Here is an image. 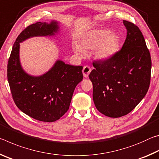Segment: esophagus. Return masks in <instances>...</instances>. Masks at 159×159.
<instances>
[{
	"label": "esophagus",
	"instance_id": "1",
	"mask_svg": "<svg viewBox=\"0 0 159 159\" xmlns=\"http://www.w3.org/2000/svg\"><path fill=\"white\" fill-rule=\"evenodd\" d=\"M91 71V69L89 66H85L83 69V76L87 78L89 76V74Z\"/></svg>",
	"mask_w": 159,
	"mask_h": 159
}]
</instances>
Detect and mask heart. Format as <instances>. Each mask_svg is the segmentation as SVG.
<instances>
[{
	"mask_svg": "<svg viewBox=\"0 0 159 159\" xmlns=\"http://www.w3.org/2000/svg\"><path fill=\"white\" fill-rule=\"evenodd\" d=\"M118 46L119 40L116 35L103 29H94L83 35L79 45H73V50L76 55L83 57L85 51L95 49L94 55L97 60L106 61L115 55Z\"/></svg>",
	"mask_w": 159,
	"mask_h": 159,
	"instance_id": "1",
	"label": "heart"
}]
</instances>
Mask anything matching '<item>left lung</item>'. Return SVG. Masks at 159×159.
Listing matches in <instances>:
<instances>
[{"label": "left lung", "instance_id": "obj_1", "mask_svg": "<svg viewBox=\"0 0 159 159\" xmlns=\"http://www.w3.org/2000/svg\"><path fill=\"white\" fill-rule=\"evenodd\" d=\"M127 37L121 50L109 60L93 62L89 75L97 109L107 116L118 118L133 110L149 89L152 60L139 29L123 20Z\"/></svg>", "mask_w": 159, "mask_h": 159}]
</instances>
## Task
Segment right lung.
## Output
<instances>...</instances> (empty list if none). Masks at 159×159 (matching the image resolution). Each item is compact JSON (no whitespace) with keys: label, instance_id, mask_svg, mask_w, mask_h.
Listing matches in <instances>:
<instances>
[{"label":"right lung","instance_id":"right-lung-1","mask_svg":"<svg viewBox=\"0 0 159 159\" xmlns=\"http://www.w3.org/2000/svg\"><path fill=\"white\" fill-rule=\"evenodd\" d=\"M59 31L55 20L29 26L16 39L7 64V80L15 104L40 121L54 122L68 111L75 88L83 80V66L57 60L45 74L32 76L21 66L20 43L33 37L56 36Z\"/></svg>","mask_w":159,"mask_h":159}]
</instances>
